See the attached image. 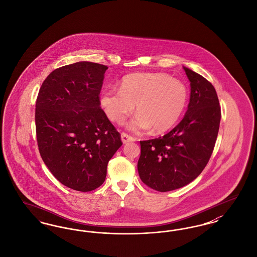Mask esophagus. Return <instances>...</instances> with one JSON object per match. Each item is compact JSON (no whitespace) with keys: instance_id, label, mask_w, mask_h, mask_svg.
Returning a JSON list of instances; mask_svg holds the SVG:
<instances>
[{"instance_id":"obj_1","label":"esophagus","mask_w":257,"mask_h":257,"mask_svg":"<svg viewBox=\"0 0 257 257\" xmlns=\"http://www.w3.org/2000/svg\"><path fill=\"white\" fill-rule=\"evenodd\" d=\"M121 141H122V143L123 144H127V143H131V142H135L136 140H135V138L133 137H131L130 135H128V134L122 133L121 134Z\"/></svg>"}]
</instances>
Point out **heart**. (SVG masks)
<instances>
[{
    "label": "heart",
    "mask_w": 257,
    "mask_h": 257,
    "mask_svg": "<svg viewBox=\"0 0 257 257\" xmlns=\"http://www.w3.org/2000/svg\"><path fill=\"white\" fill-rule=\"evenodd\" d=\"M188 90L184 83L163 72H135L123 76L120 90L104 89L100 106L110 120L122 123L135 109L139 114L129 123L132 131L151 127L156 133L171 129L185 112Z\"/></svg>",
    "instance_id": "heart-1"
}]
</instances>
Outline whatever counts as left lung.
I'll return each instance as SVG.
<instances>
[{
  "instance_id": "8db88e82",
  "label": "left lung",
  "mask_w": 257,
  "mask_h": 257,
  "mask_svg": "<svg viewBox=\"0 0 257 257\" xmlns=\"http://www.w3.org/2000/svg\"><path fill=\"white\" fill-rule=\"evenodd\" d=\"M191 92L187 111L164 137L141 141L138 171L143 183L160 192L188 185L202 173L215 146L221 107L213 85L184 67Z\"/></svg>"
}]
</instances>
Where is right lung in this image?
Returning a JSON list of instances; mask_svg holds the SVG:
<instances>
[{
  "instance_id": "1",
  "label": "right lung",
  "mask_w": 257,
  "mask_h": 257,
  "mask_svg": "<svg viewBox=\"0 0 257 257\" xmlns=\"http://www.w3.org/2000/svg\"><path fill=\"white\" fill-rule=\"evenodd\" d=\"M107 66L77 62L51 72L36 99L35 126L42 160L61 183L77 191L102 185L107 165L122 145L100 108Z\"/></svg>"
}]
</instances>
